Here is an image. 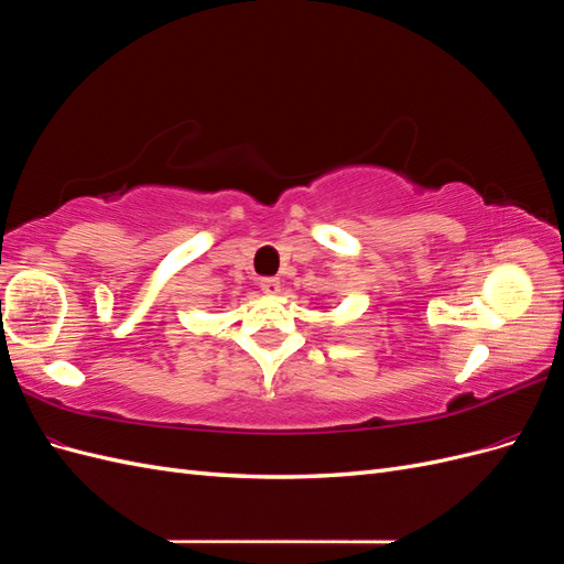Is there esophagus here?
Wrapping results in <instances>:
<instances>
[{"label":"esophagus","instance_id":"esophagus-1","mask_svg":"<svg viewBox=\"0 0 564 564\" xmlns=\"http://www.w3.org/2000/svg\"><path fill=\"white\" fill-rule=\"evenodd\" d=\"M261 289L265 296H278L282 292V284L278 278H265V280H261Z\"/></svg>","mask_w":564,"mask_h":564}]
</instances>
